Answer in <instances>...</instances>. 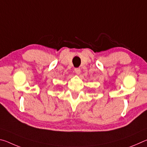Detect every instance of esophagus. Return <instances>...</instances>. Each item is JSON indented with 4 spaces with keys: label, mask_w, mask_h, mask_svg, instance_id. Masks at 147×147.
<instances>
[{
    "label": "esophagus",
    "mask_w": 147,
    "mask_h": 147,
    "mask_svg": "<svg viewBox=\"0 0 147 147\" xmlns=\"http://www.w3.org/2000/svg\"><path fill=\"white\" fill-rule=\"evenodd\" d=\"M74 71H75V73H76V74H80L81 70H80V68H76V69H74Z\"/></svg>",
    "instance_id": "1"
}]
</instances>
